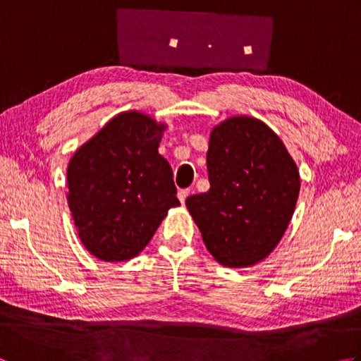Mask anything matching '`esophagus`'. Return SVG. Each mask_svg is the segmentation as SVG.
<instances>
[{
  "label": "esophagus",
  "instance_id": "34e87169",
  "mask_svg": "<svg viewBox=\"0 0 361 361\" xmlns=\"http://www.w3.org/2000/svg\"><path fill=\"white\" fill-rule=\"evenodd\" d=\"M189 194H190V190H189V189H181L180 192H178V200H180L181 203H185Z\"/></svg>",
  "mask_w": 361,
  "mask_h": 361
}]
</instances>
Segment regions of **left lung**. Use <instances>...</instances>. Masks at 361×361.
<instances>
[{"mask_svg": "<svg viewBox=\"0 0 361 361\" xmlns=\"http://www.w3.org/2000/svg\"><path fill=\"white\" fill-rule=\"evenodd\" d=\"M208 192L186 206L219 264L251 267L276 248L295 212L299 172L279 136L262 121L229 118L212 128Z\"/></svg>", "mask_w": 361, "mask_h": 361, "instance_id": "8db88e82", "label": "left lung"}]
</instances>
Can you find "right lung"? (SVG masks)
<instances>
[{"instance_id":"obj_1","label":"right lung","mask_w":361,"mask_h":361,"mask_svg":"<svg viewBox=\"0 0 361 361\" xmlns=\"http://www.w3.org/2000/svg\"><path fill=\"white\" fill-rule=\"evenodd\" d=\"M164 124L140 111L114 116L68 164V206L91 255L128 260L178 206L172 167L158 153Z\"/></svg>"}]
</instances>
